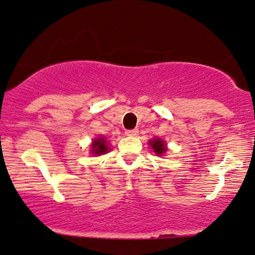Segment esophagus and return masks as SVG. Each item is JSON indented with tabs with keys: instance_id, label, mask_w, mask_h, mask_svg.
I'll use <instances>...</instances> for the list:
<instances>
[{
	"instance_id": "34e87169",
	"label": "esophagus",
	"mask_w": 255,
	"mask_h": 255,
	"mask_svg": "<svg viewBox=\"0 0 255 255\" xmlns=\"http://www.w3.org/2000/svg\"><path fill=\"white\" fill-rule=\"evenodd\" d=\"M137 133H139V130H137L136 128H134V129L126 130V135H128V136H136Z\"/></svg>"
}]
</instances>
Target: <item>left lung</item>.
Returning <instances> with one entry per match:
<instances>
[{"label":"left lung","instance_id":"8db88e82","mask_svg":"<svg viewBox=\"0 0 255 255\" xmlns=\"http://www.w3.org/2000/svg\"><path fill=\"white\" fill-rule=\"evenodd\" d=\"M150 145H151L152 150L154 151V153L158 154V156H163V154L166 152V150H168L165 142L163 141L162 139H158V137L150 140Z\"/></svg>","mask_w":255,"mask_h":255}]
</instances>
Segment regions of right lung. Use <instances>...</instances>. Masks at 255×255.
<instances>
[{
  "label": "right lung",
  "mask_w": 255,
  "mask_h": 255,
  "mask_svg": "<svg viewBox=\"0 0 255 255\" xmlns=\"http://www.w3.org/2000/svg\"><path fill=\"white\" fill-rule=\"evenodd\" d=\"M91 153L93 154H104L109 151V146H108V141L104 139L103 136H98L97 139H95L92 141V145H91Z\"/></svg>",
  "instance_id": "1"
}]
</instances>
